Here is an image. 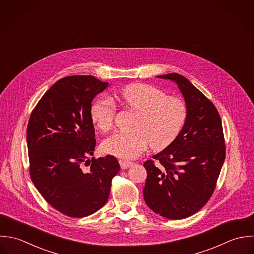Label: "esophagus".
<instances>
[{
	"mask_svg": "<svg viewBox=\"0 0 254 254\" xmlns=\"http://www.w3.org/2000/svg\"><path fill=\"white\" fill-rule=\"evenodd\" d=\"M119 164H120V167H121L122 169H128V168H130L133 165V163H131L129 161H125V160H120Z\"/></svg>",
	"mask_w": 254,
	"mask_h": 254,
	"instance_id": "obj_1",
	"label": "esophagus"
}]
</instances>
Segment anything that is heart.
Returning <instances> with one entry per match:
<instances>
[{
	"mask_svg": "<svg viewBox=\"0 0 254 254\" xmlns=\"http://www.w3.org/2000/svg\"><path fill=\"white\" fill-rule=\"evenodd\" d=\"M117 98L127 108L137 111L132 132H116L102 143L104 153L120 159L131 160L142 154L150 145L163 150L170 145L181 131L187 115L185 103L158 87L132 84L123 87ZM115 116L114 104L106 98L94 101L90 117L96 127L109 130Z\"/></svg>",
	"mask_w": 254,
	"mask_h": 254,
	"instance_id": "1",
	"label": "heart"
}]
</instances>
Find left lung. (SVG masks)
<instances>
[{
    "label": "left lung",
    "instance_id": "obj_1",
    "mask_svg": "<svg viewBox=\"0 0 254 254\" xmlns=\"http://www.w3.org/2000/svg\"><path fill=\"white\" fill-rule=\"evenodd\" d=\"M175 83L187 109L185 123L165 150L147 161L143 189L148 207L170 220L198 212L212 196L226 158L221 117L215 105L185 77L157 76Z\"/></svg>",
    "mask_w": 254,
    "mask_h": 254
}]
</instances>
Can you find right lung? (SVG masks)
I'll use <instances>...</instances> for the list:
<instances>
[{"instance_id": "1", "label": "right lung", "mask_w": 254, "mask_h": 254, "mask_svg": "<svg viewBox=\"0 0 254 254\" xmlns=\"http://www.w3.org/2000/svg\"><path fill=\"white\" fill-rule=\"evenodd\" d=\"M108 85L93 76L63 78L44 93L28 121L31 180L53 208L69 217L99 210L120 169L110 155L87 159L95 147L91 101Z\"/></svg>"}]
</instances>
